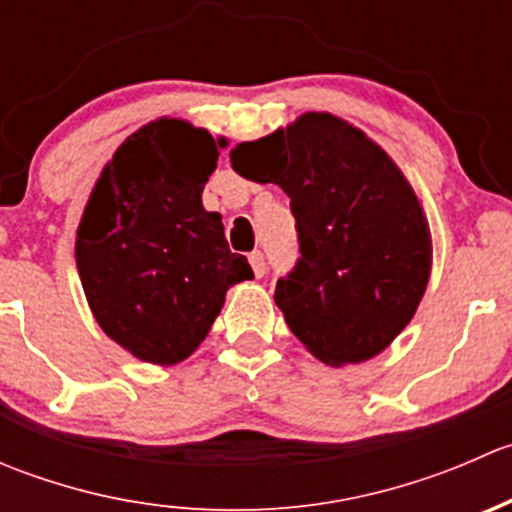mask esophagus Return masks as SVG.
<instances>
[{
	"instance_id": "esophagus-1",
	"label": "esophagus",
	"mask_w": 512,
	"mask_h": 512,
	"mask_svg": "<svg viewBox=\"0 0 512 512\" xmlns=\"http://www.w3.org/2000/svg\"><path fill=\"white\" fill-rule=\"evenodd\" d=\"M250 265H252V270H255L257 277L265 275V255H262L260 250L250 252Z\"/></svg>"
}]
</instances>
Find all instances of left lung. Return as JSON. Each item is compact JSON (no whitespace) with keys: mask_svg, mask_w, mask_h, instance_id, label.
<instances>
[{"mask_svg":"<svg viewBox=\"0 0 512 512\" xmlns=\"http://www.w3.org/2000/svg\"><path fill=\"white\" fill-rule=\"evenodd\" d=\"M232 168L277 183L297 220L299 260L277 280L287 327L319 361L359 364L411 322L431 277V230L389 153L332 113L230 151Z\"/></svg>","mask_w":512,"mask_h":512,"instance_id":"left-lung-1","label":"left lung"}]
</instances>
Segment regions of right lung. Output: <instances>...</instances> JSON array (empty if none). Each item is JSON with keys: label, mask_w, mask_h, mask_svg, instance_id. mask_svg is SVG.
<instances>
[{"label": "right lung", "mask_w": 512, "mask_h": 512, "mask_svg": "<svg viewBox=\"0 0 512 512\" xmlns=\"http://www.w3.org/2000/svg\"><path fill=\"white\" fill-rule=\"evenodd\" d=\"M223 146L180 118L146 123L106 163L76 230V267L98 327L148 364L188 359L227 289L255 277L227 247L220 213L203 208Z\"/></svg>", "instance_id": "right-lung-1"}]
</instances>
